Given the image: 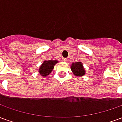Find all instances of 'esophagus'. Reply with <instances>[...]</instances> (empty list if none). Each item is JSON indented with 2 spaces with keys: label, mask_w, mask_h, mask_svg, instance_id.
Masks as SVG:
<instances>
[{
  "label": "esophagus",
  "mask_w": 122,
  "mask_h": 122,
  "mask_svg": "<svg viewBox=\"0 0 122 122\" xmlns=\"http://www.w3.org/2000/svg\"><path fill=\"white\" fill-rule=\"evenodd\" d=\"M62 60H63V61H64V62H66V61H67V59L65 58H63V59H62Z\"/></svg>",
  "instance_id": "1"
}]
</instances>
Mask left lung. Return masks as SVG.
Wrapping results in <instances>:
<instances>
[{"instance_id": "8db88e82", "label": "left lung", "mask_w": 122, "mask_h": 122, "mask_svg": "<svg viewBox=\"0 0 122 122\" xmlns=\"http://www.w3.org/2000/svg\"><path fill=\"white\" fill-rule=\"evenodd\" d=\"M71 69L72 73L76 76H83L86 74V70L82 62H76L72 63Z\"/></svg>"}]
</instances>
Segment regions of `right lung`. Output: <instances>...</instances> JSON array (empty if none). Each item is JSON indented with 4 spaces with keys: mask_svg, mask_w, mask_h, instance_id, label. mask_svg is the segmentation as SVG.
Returning <instances> with one entry per match:
<instances>
[{
    "mask_svg": "<svg viewBox=\"0 0 122 122\" xmlns=\"http://www.w3.org/2000/svg\"><path fill=\"white\" fill-rule=\"evenodd\" d=\"M57 63L58 61L57 60H49V61H44L38 69V72L40 76L43 77H46L48 76L53 71L55 65Z\"/></svg>",
    "mask_w": 122,
    "mask_h": 122,
    "instance_id": "obj_1",
    "label": "right lung"
}]
</instances>
